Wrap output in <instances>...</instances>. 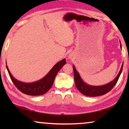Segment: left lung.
Wrapping results in <instances>:
<instances>
[{
	"mask_svg": "<svg viewBox=\"0 0 129 129\" xmlns=\"http://www.w3.org/2000/svg\"><path fill=\"white\" fill-rule=\"evenodd\" d=\"M120 44H121V42H120ZM120 47H121V48L122 49L121 44ZM123 63H122L121 68L120 69L117 77L113 81H112L109 82L108 84L104 85L102 86H93L86 84V83L84 81L82 80L80 74L78 73V72L77 71L75 67L73 65L74 72V78H75L76 86L78 89V90H79L82 94H84L85 95L89 96V97H96V96H100L105 94L106 93H108L109 91H110L112 90L113 88V87H114L115 85V84H117L119 76L122 73V69H123Z\"/></svg>",
	"mask_w": 129,
	"mask_h": 129,
	"instance_id": "8db88e82",
	"label": "left lung"
}]
</instances>
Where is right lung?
I'll list each match as a JSON object with an SVG mask.
<instances>
[{
    "instance_id": "right-lung-1",
    "label": "right lung",
    "mask_w": 129,
    "mask_h": 129,
    "mask_svg": "<svg viewBox=\"0 0 129 129\" xmlns=\"http://www.w3.org/2000/svg\"><path fill=\"white\" fill-rule=\"evenodd\" d=\"M66 63V61L65 58H64L61 61L56 63L51 69V71L43 78L37 81L30 83L21 82L16 80L13 77L11 73H10L7 65H6V68H7L12 81L19 90L27 95H40L46 93L51 89L57 74L61 69L63 65H64ZM6 64H7V62H6Z\"/></svg>"
}]
</instances>
